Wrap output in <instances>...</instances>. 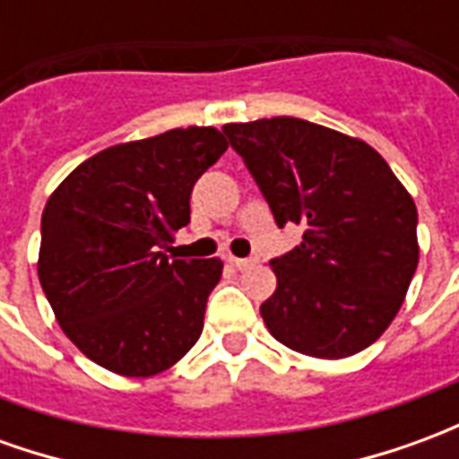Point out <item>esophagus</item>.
I'll return each instance as SVG.
<instances>
[{"label":"esophagus","mask_w":459,"mask_h":459,"mask_svg":"<svg viewBox=\"0 0 459 459\" xmlns=\"http://www.w3.org/2000/svg\"><path fill=\"white\" fill-rule=\"evenodd\" d=\"M230 265L236 270H250L255 265V260L253 258H230Z\"/></svg>","instance_id":"34e87169"}]
</instances>
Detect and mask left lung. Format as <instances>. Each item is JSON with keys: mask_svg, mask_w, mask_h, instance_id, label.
<instances>
[{"mask_svg": "<svg viewBox=\"0 0 459 459\" xmlns=\"http://www.w3.org/2000/svg\"><path fill=\"white\" fill-rule=\"evenodd\" d=\"M282 229L302 243L270 260L278 288L260 305L280 344L346 359L394 322L418 268V211L378 152L299 117L223 125Z\"/></svg>", "mask_w": 459, "mask_h": 459, "instance_id": "8db88e82", "label": "left lung"}]
</instances>
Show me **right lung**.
<instances>
[{
	"instance_id": "obj_1",
	"label": "right lung",
	"mask_w": 459,
	"mask_h": 459,
	"mask_svg": "<svg viewBox=\"0 0 459 459\" xmlns=\"http://www.w3.org/2000/svg\"><path fill=\"white\" fill-rule=\"evenodd\" d=\"M229 142L186 127L78 164L46 201L39 280L64 334L127 378L167 371L196 344L223 263L161 248L189 223L191 189Z\"/></svg>"
}]
</instances>
